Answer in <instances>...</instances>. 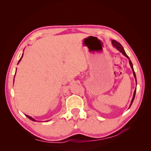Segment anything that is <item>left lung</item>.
I'll return each instance as SVG.
<instances>
[{
    "instance_id": "left-lung-1",
    "label": "left lung",
    "mask_w": 151,
    "mask_h": 151,
    "mask_svg": "<svg viewBox=\"0 0 151 151\" xmlns=\"http://www.w3.org/2000/svg\"><path fill=\"white\" fill-rule=\"evenodd\" d=\"M111 43H112V45H113V47H115L118 50H119V51L123 55H125L127 58H129V63H130V67H131V68H132V71H133V74H134V77H135V81H136V83H137V79H136V76H135V72H134V68H133V65H132V62L130 61V58H129V56L127 55L126 54V53H125V50H124V49H123V47L121 45V44L120 43H118V42H116V41H115V40H112V42H111ZM135 93H136V88H135V91H134V96H133V98H132V101H131V103H130V107L131 106V105H132V103H133V101H134V98H135ZM129 107V108H130Z\"/></svg>"
}]
</instances>
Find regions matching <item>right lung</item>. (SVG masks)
<instances>
[{"label":"right lung","instance_id":"add662e5","mask_svg":"<svg viewBox=\"0 0 151 151\" xmlns=\"http://www.w3.org/2000/svg\"><path fill=\"white\" fill-rule=\"evenodd\" d=\"M22 57H23V53H22V56H21V58L19 59V62H18V63H19V62H20V61L21 60V59H22ZM18 63H17V64H18ZM26 115V116H27V117H28V118H29V119H30L31 120H32V121H34V122H36L35 119H33V118H32V117H31V116H28V115ZM47 122V121H46Z\"/></svg>","mask_w":151,"mask_h":151}]
</instances>
